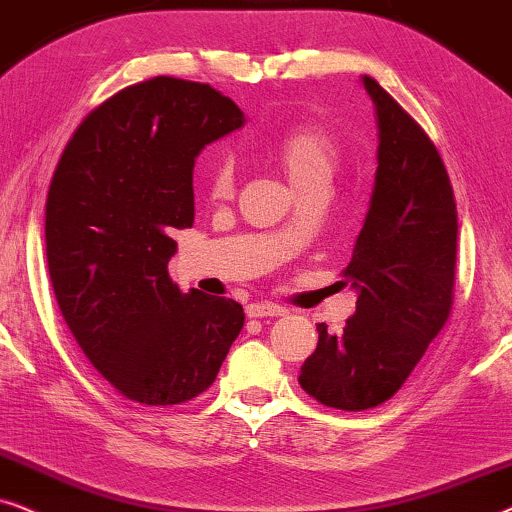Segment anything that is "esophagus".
<instances>
[{"label": "esophagus", "instance_id": "esophagus-1", "mask_svg": "<svg viewBox=\"0 0 512 512\" xmlns=\"http://www.w3.org/2000/svg\"><path fill=\"white\" fill-rule=\"evenodd\" d=\"M248 318H264V316H285V309L271 302H252L245 306Z\"/></svg>", "mask_w": 512, "mask_h": 512}]
</instances>
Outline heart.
Instances as JSON below:
<instances>
[{"label": "heart", "instance_id": "b5f03b06", "mask_svg": "<svg viewBox=\"0 0 512 512\" xmlns=\"http://www.w3.org/2000/svg\"><path fill=\"white\" fill-rule=\"evenodd\" d=\"M264 154L283 170L295 192H302L306 187H327L342 161L337 138L318 124L288 128L269 142ZM206 185L213 199H227L234 194L236 166L229 154H215L210 159Z\"/></svg>", "mask_w": 512, "mask_h": 512}]
</instances>
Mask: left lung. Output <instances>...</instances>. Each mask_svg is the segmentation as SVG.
<instances>
[{
    "mask_svg": "<svg viewBox=\"0 0 512 512\" xmlns=\"http://www.w3.org/2000/svg\"><path fill=\"white\" fill-rule=\"evenodd\" d=\"M379 147L374 192L344 276L358 290L344 332L318 323L299 384L320 405L363 412L393 398L445 327L454 299L456 203L424 128L372 77Z\"/></svg>",
    "mask_w": 512,
    "mask_h": 512,
    "instance_id": "1",
    "label": "left lung"
}]
</instances>
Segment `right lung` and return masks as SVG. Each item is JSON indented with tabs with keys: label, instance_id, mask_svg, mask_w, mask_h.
Segmentation results:
<instances>
[{
	"label": "right lung",
	"instance_id": "1",
	"mask_svg": "<svg viewBox=\"0 0 512 512\" xmlns=\"http://www.w3.org/2000/svg\"><path fill=\"white\" fill-rule=\"evenodd\" d=\"M208 84L154 77L95 107L67 142L46 199L58 306L91 365L152 407L206 391L241 332L243 306L168 276L173 229L194 222V161L243 126Z\"/></svg>",
	"mask_w": 512,
	"mask_h": 512
}]
</instances>
